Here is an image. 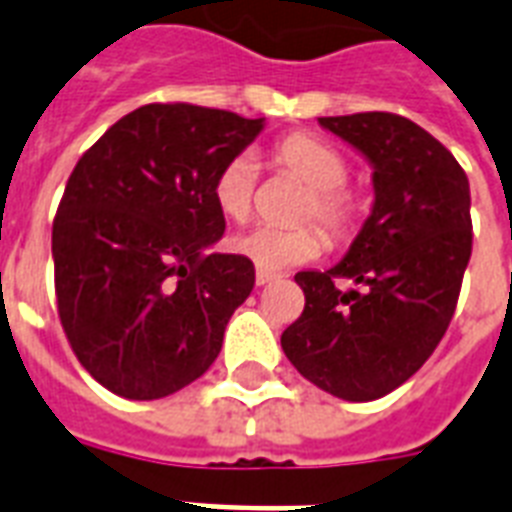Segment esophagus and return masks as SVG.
Wrapping results in <instances>:
<instances>
[{"mask_svg": "<svg viewBox=\"0 0 512 512\" xmlns=\"http://www.w3.org/2000/svg\"><path fill=\"white\" fill-rule=\"evenodd\" d=\"M273 279H276V273H273V271H263V268H257V273H255L257 287H265V284H271Z\"/></svg>", "mask_w": 512, "mask_h": 512, "instance_id": "1", "label": "esophagus"}]
</instances>
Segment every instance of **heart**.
Segmentation results:
<instances>
[{
	"label": "heart",
	"instance_id": "1",
	"mask_svg": "<svg viewBox=\"0 0 512 512\" xmlns=\"http://www.w3.org/2000/svg\"><path fill=\"white\" fill-rule=\"evenodd\" d=\"M273 164L281 172L300 177L311 188V199L305 201L303 220H319L332 236H345L361 215V199L356 191L345 188L348 162L335 146L316 135L295 132L279 140L271 151ZM257 185V164L249 154H239L220 167L212 183V199L220 215L228 220H247L252 212ZM236 255L247 257L263 271H284L292 265L311 263L324 252V236L316 228H268L257 225L239 233L231 241Z\"/></svg>",
	"mask_w": 512,
	"mask_h": 512
}]
</instances>
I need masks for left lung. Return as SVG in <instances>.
I'll return each instance as SVG.
<instances>
[{"label":"left lung","instance_id":"1","mask_svg":"<svg viewBox=\"0 0 512 512\" xmlns=\"http://www.w3.org/2000/svg\"><path fill=\"white\" fill-rule=\"evenodd\" d=\"M372 164L374 207L348 255L300 271L303 316L281 348L305 380L345 401H374L430 358L457 308L473 249L468 175L420 124L366 111L321 116ZM348 278L358 290L342 293Z\"/></svg>","mask_w":512,"mask_h":512}]
</instances>
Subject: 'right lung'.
I'll return each instance as SVG.
<instances>
[{
    "label": "right lung",
    "mask_w": 512,
    "mask_h": 512,
    "mask_svg": "<svg viewBox=\"0 0 512 512\" xmlns=\"http://www.w3.org/2000/svg\"><path fill=\"white\" fill-rule=\"evenodd\" d=\"M191 103H148L84 151L52 220L58 316L111 393L154 401L207 372L255 265L207 252L225 231L212 183L260 135Z\"/></svg>",
    "instance_id": "right-lung-1"
}]
</instances>
